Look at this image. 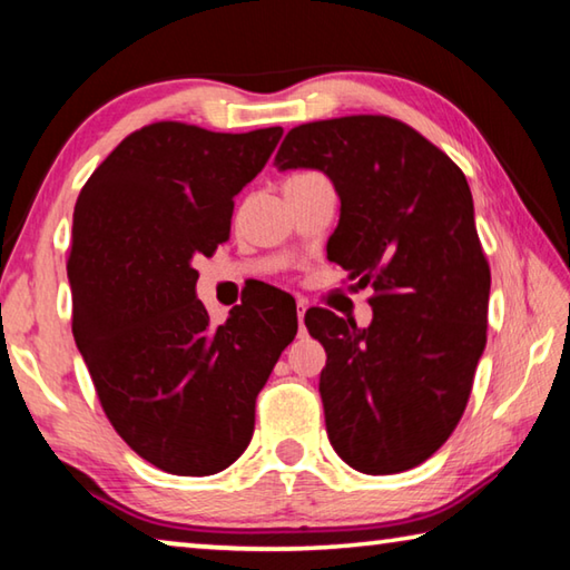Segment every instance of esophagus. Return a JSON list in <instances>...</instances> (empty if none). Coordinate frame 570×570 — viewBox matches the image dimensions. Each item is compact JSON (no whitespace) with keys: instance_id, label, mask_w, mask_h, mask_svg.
<instances>
[{"instance_id":"obj_1","label":"esophagus","mask_w":570,"mask_h":570,"mask_svg":"<svg viewBox=\"0 0 570 570\" xmlns=\"http://www.w3.org/2000/svg\"><path fill=\"white\" fill-rule=\"evenodd\" d=\"M304 314H306V304L298 302V304H296V320H298V326L304 324Z\"/></svg>"}]
</instances>
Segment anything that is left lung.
<instances>
[{"instance_id":"8db88e82","label":"left lung","mask_w":570,"mask_h":570,"mask_svg":"<svg viewBox=\"0 0 570 570\" xmlns=\"http://www.w3.org/2000/svg\"><path fill=\"white\" fill-rule=\"evenodd\" d=\"M274 166L332 180L342 208L326 254L374 288L364 330L326 308L304 316L326 352L320 394L332 448L364 475L420 465L460 422L485 350L490 268L468 180L384 115L298 125Z\"/></svg>"}]
</instances>
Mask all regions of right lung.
Here are the masks:
<instances>
[{
  "label": "right lung",
  "instance_id": "add662e5",
  "mask_svg": "<svg viewBox=\"0 0 570 570\" xmlns=\"http://www.w3.org/2000/svg\"><path fill=\"white\" fill-rule=\"evenodd\" d=\"M282 135L148 125L102 160L75 204V344L118 435L170 475H216L238 460L258 392L296 336V308L276 292L210 326L193 268L228 238L234 198Z\"/></svg>",
  "mask_w": 570,
  "mask_h": 570
}]
</instances>
